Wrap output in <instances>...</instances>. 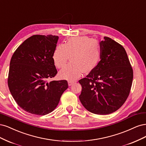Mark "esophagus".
Instances as JSON below:
<instances>
[{
  "label": "esophagus",
  "mask_w": 146,
  "mask_h": 146,
  "mask_svg": "<svg viewBox=\"0 0 146 146\" xmlns=\"http://www.w3.org/2000/svg\"><path fill=\"white\" fill-rule=\"evenodd\" d=\"M73 84H74V82H73V81H69V82H68V86H72Z\"/></svg>",
  "instance_id": "34e87169"
}]
</instances>
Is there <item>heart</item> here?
<instances>
[{"instance_id":"heart-1","label":"heart","mask_w":146,"mask_h":146,"mask_svg":"<svg viewBox=\"0 0 146 146\" xmlns=\"http://www.w3.org/2000/svg\"><path fill=\"white\" fill-rule=\"evenodd\" d=\"M71 56L72 63L61 70L59 76L74 81L81 76L83 72L90 73L96 68L101 59L100 45L87 36L70 37L64 45H58L54 50V64L58 68H62Z\"/></svg>"}]
</instances>
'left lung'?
<instances>
[{
  "mask_svg": "<svg viewBox=\"0 0 146 146\" xmlns=\"http://www.w3.org/2000/svg\"><path fill=\"white\" fill-rule=\"evenodd\" d=\"M101 59L87 78L79 80L82 91L79 98L93 113L108 115L116 111L127 98L133 73L124 47L110 37L100 42Z\"/></svg>",
  "mask_w": 146,
  "mask_h": 146,
  "instance_id": "left-lung-1",
  "label": "left lung"
}]
</instances>
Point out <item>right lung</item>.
Returning a JSON list of instances; mask_svg holds the SVG:
<instances>
[{"label":"right lung","mask_w":146,"mask_h":146,"mask_svg":"<svg viewBox=\"0 0 146 146\" xmlns=\"http://www.w3.org/2000/svg\"><path fill=\"white\" fill-rule=\"evenodd\" d=\"M58 39L51 35L32 36L12 56L8 87L18 106L30 113H50L68 88L66 80L47 81L58 73L53 54Z\"/></svg>","instance_id":"1"}]
</instances>
